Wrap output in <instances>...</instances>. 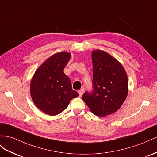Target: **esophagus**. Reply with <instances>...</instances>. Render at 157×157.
<instances>
[{
    "mask_svg": "<svg viewBox=\"0 0 157 157\" xmlns=\"http://www.w3.org/2000/svg\"><path fill=\"white\" fill-rule=\"evenodd\" d=\"M83 91H84V90L83 89H80L79 91H78V93H79V96L80 97H81V96L82 95V94H83Z\"/></svg>",
    "mask_w": 157,
    "mask_h": 157,
    "instance_id": "obj_1",
    "label": "esophagus"
}]
</instances>
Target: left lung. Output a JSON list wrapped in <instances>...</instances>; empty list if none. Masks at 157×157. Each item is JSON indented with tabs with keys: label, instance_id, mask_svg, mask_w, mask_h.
<instances>
[{
	"label": "left lung",
	"instance_id": "obj_1",
	"mask_svg": "<svg viewBox=\"0 0 157 157\" xmlns=\"http://www.w3.org/2000/svg\"><path fill=\"white\" fill-rule=\"evenodd\" d=\"M93 91L85 92L82 99L91 111L98 117H105L117 111L128 94V78L123 66L107 52L94 50Z\"/></svg>",
	"mask_w": 157,
	"mask_h": 157
}]
</instances>
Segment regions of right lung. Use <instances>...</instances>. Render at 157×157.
<instances>
[{"label": "right lung", "instance_id": "right-lung-1", "mask_svg": "<svg viewBox=\"0 0 157 157\" xmlns=\"http://www.w3.org/2000/svg\"><path fill=\"white\" fill-rule=\"evenodd\" d=\"M71 57L67 52H58L47 59L34 73L30 83V95L40 110L51 116L65 110L79 94L72 90L63 69Z\"/></svg>", "mask_w": 157, "mask_h": 157}]
</instances>
